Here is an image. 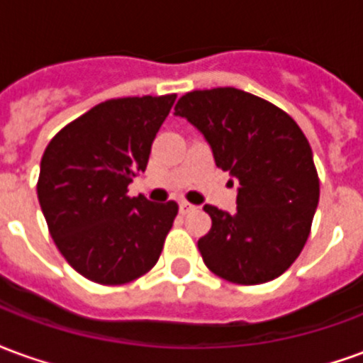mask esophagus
<instances>
[{
    "mask_svg": "<svg viewBox=\"0 0 363 363\" xmlns=\"http://www.w3.org/2000/svg\"><path fill=\"white\" fill-rule=\"evenodd\" d=\"M194 210H196V206L189 204V202H184V200L179 202V212L181 213H190V212H194Z\"/></svg>",
    "mask_w": 363,
    "mask_h": 363,
    "instance_id": "1",
    "label": "esophagus"
}]
</instances>
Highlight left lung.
<instances>
[{
    "label": "left lung",
    "mask_w": 363,
    "mask_h": 363,
    "mask_svg": "<svg viewBox=\"0 0 363 363\" xmlns=\"http://www.w3.org/2000/svg\"><path fill=\"white\" fill-rule=\"evenodd\" d=\"M174 114L204 135L216 165L239 182L235 213L204 206L212 218L198 241L204 264L243 286L278 278L299 257L319 204V177L301 128L235 87L186 93Z\"/></svg>",
    "instance_id": "left-lung-1"
}]
</instances>
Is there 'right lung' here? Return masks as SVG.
Masks as SVG:
<instances>
[{"mask_svg":"<svg viewBox=\"0 0 363 363\" xmlns=\"http://www.w3.org/2000/svg\"><path fill=\"white\" fill-rule=\"evenodd\" d=\"M174 99L104 101L62 128L44 151L38 202L60 252L87 280L126 284L159 260L179 206L126 192L135 173L145 171Z\"/></svg>","mask_w":363,"mask_h":363,"instance_id":"right-lung-1","label":"right lung"}]
</instances>
